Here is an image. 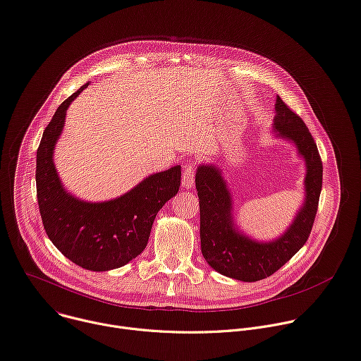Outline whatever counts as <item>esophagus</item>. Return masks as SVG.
Returning a JSON list of instances; mask_svg holds the SVG:
<instances>
[{
	"label": "esophagus",
	"mask_w": 361,
	"mask_h": 361,
	"mask_svg": "<svg viewBox=\"0 0 361 361\" xmlns=\"http://www.w3.org/2000/svg\"><path fill=\"white\" fill-rule=\"evenodd\" d=\"M182 186L186 189H192L195 186V166L192 164H186L183 168Z\"/></svg>",
	"instance_id": "obj_1"
}]
</instances>
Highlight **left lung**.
I'll return each mask as SVG.
<instances>
[{
  "label": "left lung",
  "instance_id": "left-lung-1",
  "mask_svg": "<svg viewBox=\"0 0 361 361\" xmlns=\"http://www.w3.org/2000/svg\"><path fill=\"white\" fill-rule=\"evenodd\" d=\"M275 111L276 136L294 142L307 166L305 201L284 235L271 243H257L243 235L232 221V199L221 171L212 165H201L195 176L202 255L215 271L238 281L254 283L272 275L302 248L311 233L322 193L323 162L308 128L281 97H276Z\"/></svg>",
  "mask_w": 361,
  "mask_h": 361
}]
</instances>
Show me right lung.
Masks as SVG:
<instances>
[{"label": "right lung", "mask_w": 361, "mask_h": 361, "mask_svg": "<svg viewBox=\"0 0 361 361\" xmlns=\"http://www.w3.org/2000/svg\"><path fill=\"white\" fill-rule=\"evenodd\" d=\"M85 85L56 110L37 149V201L54 247L75 265L109 271L126 265L146 248L153 221L180 186V166L150 175L123 196L107 202L78 201L67 193L53 162L70 103Z\"/></svg>", "instance_id": "right-lung-1"}]
</instances>
